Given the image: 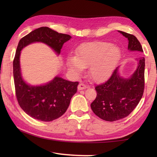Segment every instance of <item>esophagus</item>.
Returning <instances> with one entry per match:
<instances>
[{"label":"esophagus","mask_w":157,"mask_h":157,"mask_svg":"<svg viewBox=\"0 0 157 157\" xmlns=\"http://www.w3.org/2000/svg\"><path fill=\"white\" fill-rule=\"evenodd\" d=\"M86 88H87L86 85H85V84H83V83L79 84L78 86V90H83V89H86Z\"/></svg>","instance_id":"esophagus-1"}]
</instances>
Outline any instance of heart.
Returning a JSON list of instances; mask_svg holds the SVG:
<instances>
[{
    "instance_id": "heart-1",
    "label": "heart",
    "mask_w": 157,
    "mask_h": 157,
    "mask_svg": "<svg viewBox=\"0 0 157 157\" xmlns=\"http://www.w3.org/2000/svg\"><path fill=\"white\" fill-rule=\"evenodd\" d=\"M120 57V48L109 42H88L78 48L75 56L68 57V66L76 73L90 66L91 78L102 81L109 76Z\"/></svg>"
}]
</instances>
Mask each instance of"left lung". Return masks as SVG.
Segmentation results:
<instances>
[{"instance_id":"8db88e82","label":"left lung","mask_w":157,"mask_h":157,"mask_svg":"<svg viewBox=\"0 0 157 157\" xmlns=\"http://www.w3.org/2000/svg\"><path fill=\"white\" fill-rule=\"evenodd\" d=\"M129 41L128 49L143 52L134 35L118 31ZM145 58L140 57L137 69L130 78L119 75L118 66L104 83L95 87L97 96L91 104V109L100 118L113 122L129 115L143 96L145 88Z\"/></svg>"}]
</instances>
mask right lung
I'll use <instances>...</instances> for the list:
<instances>
[{"label":"right lung","instance_id":"right-lung-1","mask_svg":"<svg viewBox=\"0 0 157 157\" xmlns=\"http://www.w3.org/2000/svg\"><path fill=\"white\" fill-rule=\"evenodd\" d=\"M71 38L68 34L58 33L48 27H41L32 31L19 41L13 61L15 93L21 108L32 118L48 122L62 116L67 110L71 98L77 92L79 82L55 77L45 85H28L21 74V50L33 42H42L59 55L63 44Z\"/></svg>","mask_w":157,"mask_h":157}]
</instances>
